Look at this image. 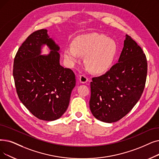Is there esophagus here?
I'll use <instances>...</instances> for the list:
<instances>
[{"label":"esophagus","instance_id":"esophagus-1","mask_svg":"<svg viewBox=\"0 0 159 159\" xmlns=\"http://www.w3.org/2000/svg\"><path fill=\"white\" fill-rule=\"evenodd\" d=\"M88 79L85 75H82L79 77V81L82 84H85L86 82H88Z\"/></svg>","mask_w":159,"mask_h":159}]
</instances>
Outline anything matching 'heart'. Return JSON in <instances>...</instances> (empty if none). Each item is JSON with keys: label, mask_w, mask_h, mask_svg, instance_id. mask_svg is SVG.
I'll return each instance as SVG.
<instances>
[{"label": "heart", "mask_w": 159, "mask_h": 159, "mask_svg": "<svg viewBox=\"0 0 159 159\" xmlns=\"http://www.w3.org/2000/svg\"><path fill=\"white\" fill-rule=\"evenodd\" d=\"M116 52V43L112 39L92 33L78 36L73 44L67 45L64 50V58L69 65L73 66L78 61L79 54H85L86 66L92 71L100 73L111 66Z\"/></svg>", "instance_id": "1"}]
</instances>
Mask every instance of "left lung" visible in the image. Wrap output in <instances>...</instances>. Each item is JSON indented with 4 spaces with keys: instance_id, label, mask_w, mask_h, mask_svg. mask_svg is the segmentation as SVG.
Segmentation results:
<instances>
[{
    "instance_id": "1",
    "label": "left lung",
    "mask_w": 159,
    "mask_h": 159,
    "mask_svg": "<svg viewBox=\"0 0 159 159\" xmlns=\"http://www.w3.org/2000/svg\"><path fill=\"white\" fill-rule=\"evenodd\" d=\"M147 72L146 55L132 38L125 35L118 63L90 82L89 108L93 116L105 123L123 118L140 99Z\"/></svg>"
}]
</instances>
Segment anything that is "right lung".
<instances>
[{
	"instance_id": "right-lung-1",
	"label": "right lung",
	"mask_w": 159,
	"mask_h": 159,
	"mask_svg": "<svg viewBox=\"0 0 159 159\" xmlns=\"http://www.w3.org/2000/svg\"><path fill=\"white\" fill-rule=\"evenodd\" d=\"M46 45L50 52L42 55ZM59 45L46 29L31 34L19 47L13 62L16 90L23 105L37 118L56 120L69 106L75 75L60 64Z\"/></svg>"
}]
</instances>
